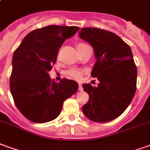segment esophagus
Instances as JSON below:
<instances>
[{
	"label": "esophagus",
	"mask_w": 150,
	"mask_h": 150,
	"mask_svg": "<svg viewBox=\"0 0 150 150\" xmlns=\"http://www.w3.org/2000/svg\"><path fill=\"white\" fill-rule=\"evenodd\" d=\"M78 90H79L80 91H81L83 90V88H82V86H81V84H78Z\"/></svg>",
	"instance_id": "1"
}]
</instances>
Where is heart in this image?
<instances>
[{"instance_id": "obj_1", "label": "heart", "mask_w": 150, "mask_h": 150, "mask_svg": "<svg viewBox=\"0 0 150 150\" xmlns=\"http://www.w3.org/2000/svg\"><path fill=\"white\" fill-rule=\"evenodd\" d=\"M77 50H78V51H79V53L81 54L84 51V50H85L86 47H88V45H86V44H85V43H79V44L77 45ZM59 56H60V53L59 52L57 54L58 59H59ZM84 73H85L84 71L76 69H70L65 72V74H66L68 77H71V78H73V79H75V80H80L81 77H82Z\"/></svg>"}]
</instances>
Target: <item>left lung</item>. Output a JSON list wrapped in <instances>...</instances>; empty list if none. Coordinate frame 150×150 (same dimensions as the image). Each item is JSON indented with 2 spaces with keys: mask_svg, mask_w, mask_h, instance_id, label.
<instances>
[{
  "mask_svg": "<svg viewBox=\"0 0 150 150\" xmlns=\"http://www.w3.org/2000/svg\"><path fill=\"white\" fill-rule=\"evenodd\" d=\"M79 36L94 48L97 60L91 77L100 81L98 86L82 85L90 98L82 112L96 122L112 121L127 109L136 93L137 69L131 47L115 33L100 28H81Z\"/></svg>",
  "mask_w": 150,
  "mask_h": 150,
  "instance_id": "obj_1",
  "label": "left lung"
}]
</instances>
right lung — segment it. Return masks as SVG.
Segmentation results:
<instances>
[{"label": "right lung", "instance_id": "obj_1", "mask_svg": "<svg viewBox=\"0 0 150 150\" xmlns=\"http://www.w3.org/2000/svg\"><path fill=\"white\" fill-rule=\"evenodd\" d=\"M78 30L77 26L59 25L35 29L14 52L10 91L16 107L28 120L45 123L55 119L65 100L78 90L75 81L63 78L55 82L48 74L62 44Z\"/></svg>", "mask_w": 150, "mask_h": 150}]
</instances>
